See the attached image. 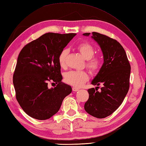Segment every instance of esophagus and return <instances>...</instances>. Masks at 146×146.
<instances>
[{
  "label": "esophagus",
  "mask_w": 146,
  "mask_h": 146,
  "mask_svg": "<svg viewBox=\"0 0 146 146\" xmlns=\"http://www.w3.org/2000/svg\"><path fill=\"white\" fill-rule=\"evenodd\" d=\"M72 90H73V92H77V91H78V90H79V88H76V87H73Z\"/></svg>",
  "instance_id": "obj_1"
}]
</instances>
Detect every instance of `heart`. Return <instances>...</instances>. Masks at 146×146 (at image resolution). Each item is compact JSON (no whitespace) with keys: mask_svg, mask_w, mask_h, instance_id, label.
Returning a JSON list of instances; mask_svg holds the SVG:
<instances>
[{"mask_svg":"<svg viewBox=\"0 0 146 146\" xmlns=\"http://www.w3.org/2000/svg\"><path fill=\"white\" fill-rule=\"evenodd\" d=\"M77 50L82 54L85 59L87 60V67L92 73H96L101 67V61L98 58H93L95 54V49L91 44L87 42L82 43L76 47ZM69 50L67 48L62 49L58 56V62L61 67L66 66V61ZM89 76L86 71H70L64 75V80L68 84L73 87H80L86 82Z\"/></svg>","mask_w":146,"mask_h":146,"instance_id":"b5f03b06","label":"heart"}]
</instances>
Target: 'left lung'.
Masks as SVG:
<instances>
[{
	"instance_id": "left-lung-1",
	"label": "left lung",
	"mask_w": 146,
	"mask_h": 146,
	"mask_svg": "<svg viewBox=\"0 0 146 146\" xmlns=\"http://www.w3.org/2000/svg\"><path fill=\"white\" fill-rule=\"evenodd\" d=\"M94 39L102 50L104 62L92 84L101 90L89 88V98L84 105L89 115L98 118L111 115L123 101L129 89L131 67L126 52L118 42L106 35L92 32ZM90 33L83 34L89 36Z\"/></svg>"
}]
</instances>
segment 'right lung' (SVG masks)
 <instances>
[{
  "mask_svg": "<svg viewBox=\"0 0 146 146\" xmlns=\"http://www.w3.org/2000/svg\"><path fill=\"white\" fill-rule=\"evenodd\" d=\"M76 35L45 33L20 52L13 84L17 101L31 118H50L58 112L63 99L72 91L70 85L61 82L58 56ZM49 81L55 82L56 87L48 88Z\"/></svg>",
  "mask_w": 146,
  "mask_h": 146,
  "instance_id": "add662e5",
  "label": "right lung"
}]
</instances>
